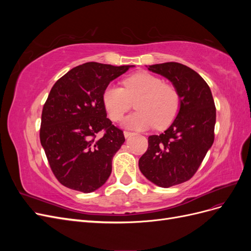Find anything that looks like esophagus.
I'll list each match as a JSON object with an SVG mask.
<instances>
[{"label":"esophagus","mask_w":251,"mask_h":251,"mask_svg":"<svg viewBox=\"0 0 251 251\" xmlns=\"http://www.w3.org/2000/svg\"><path fill=\"white\" fill-rule=\"evenodd\" d=\"M124 135H125V137H126V138H127V137H130V136H133V135H134V133L125 131V132H124Z\"/></svg>","instance_id":"obj_1"}]
</instances>
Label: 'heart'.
Instances as JSON below:
<instances>
[{
    "instance_id": "1",
    "label": "heart",
    "mask_w": 251,
    "mask_h": 251,
    "mask_svg": "<svg viewBox=\"0 0 251 251\" xmlns=\"http://www.w3.org/2000/svg\"><path fill=\"white\" fill-rule=\"evenodd\" d=\"M124 88L107 86L102 92V104L109 117L117 121L135 102L137 111L127 115L123 126L131 130H147L155 125L164 127L176 117L180 97L176 88L148 72H138L123 80Z\"/></svg>"
}]
</instances>
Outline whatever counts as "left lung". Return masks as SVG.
<instances>
[{"instance_id": "left-lung-1", "label": "left lung", "mask_w": 251, "mask_h": 251, "mask_svg": "<svg viewBox=\"0 0 251 251\" xmlns=\"http://www.w3.org/2000/svg\"><path fill=\"white\" fill-rule=\"evenodd\" d=\"M176 88L180 107L173 124L160 135L149 137L139 169L151 182L171 187L191 179L215 139L216 107L211 91L200 75L179 63L149 66Z\"/></svg>"}]
</instances>
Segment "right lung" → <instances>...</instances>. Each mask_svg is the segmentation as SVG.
Wrapping results in <instances>:
<instances>
[{
	"label": "right lung",
	"instance_id": "add662e5",
	"mask_svg": "<svg viewBox=\"0 0 251 251\" xmlns=\"http://www.w3.org/2000/svg\"><path fill=\"white\" fill-rule=\"evenodd\" d=\"M132 67L86 63L52 87L42 112L40 139L53 174L64 186L88 194L110 177L112 159L126 139L107 118L102 92ZM100 130L104 135L97 136Z\"/></svg>",
	"mask_w": 251,
	"mask_h": 251
}]
</instances>
